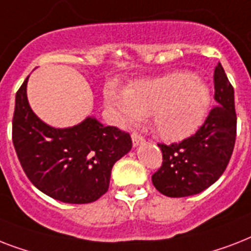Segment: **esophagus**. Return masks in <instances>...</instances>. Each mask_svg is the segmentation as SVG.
<instances>
[{
	"instance_id": "34e87169",
	"label": "esophagus",
	"mask_w": 251,
	"mask_h": 251,
	"mask_svg": "<svg viewBox=\"0 0 251 251\" xmlns=\"http://www.w3.org/2000/svg\"><path fill=\"white\" fill-rule=\"evenodd\" d=\"M131 141H133L134 147H138V146L142 145V143H145V138L142 137V135H139L138 133H133L131 134Z\"/></svg>"
}]
</instances>
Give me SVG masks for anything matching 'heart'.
I'll list each match as a JSON object with an SVG mask.
<instances>
[{
  "mask_svg": "<svg viewBox=\"0 0 251 251\" xmlns=\"http://www.w3.org/2000/svg\"><path fill=\"white\" fill-rule=\"evenodd\" d=\"M105 106L117 124L130 126L150 116L153 130L165 141H182L195 133L211 104L210 87L187 72H173L141 80L125 91L105 90Z\"/></svg>",
  "mask_w": 251,
  "mask_h": 251,
  "instance_id": "1",
  "label": "heart"
}]
</instances>
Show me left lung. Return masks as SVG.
I'll use <instances>...</instances> for the list:
<instances>
[{
	"mask_svg": "<svg viewBox=\"0 0 251 251\" xmlns=\"http://www.w3.org/2000/svg\"><path fill=\"white\" fill-rule=\"evenodd\" d=\"M215 105L199 130L179 143L157 145L163 164L152 176L153 186L171 198L206 190L224 173L236 142L234 91L219 62L214 73Z\"/></svg>",
	"mask_w": 251,
	"mask_h": 251,
	"instance_id": "8db88e82",
	"label": "left lung"
}]
</instances>
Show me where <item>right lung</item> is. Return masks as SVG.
<instances>
[{
    "label": "right lung",
    "instance_id": "obj_1",
    "mask_svg": "<svg viewBox=\"0 0 251 251\" xmlns=\"http://www.w3.org/2000/svg\"><path fill=\"white\" fill-rule=\"evenodd\" d=\"M27 79L15 96L13 143L28 179L64 203L98 201L109 187L114 163L131 150V138L95 117L65 129L45 124L27 99Z\"/></svg>",
    "mask_w": 251,
    "mask_h": 251
}]
</instances>
